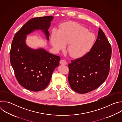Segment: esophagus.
Returning <instances> with one entry per match:
<instances>
[{
    "instance_id": "34e87169",
    "label": "esophagus",
    "mask_w": 122,
    "mask_h": 122,
    "mask_svg": "<svg viewBox=\"0 0 122 122\" xmlns=\"http://www.w3.org/2000/svg\"><path fill=\"white\" fill-rule=\"evenodd\" d=\"M60 64L62 65H66L67 64L66 62L64 60H61L60 61Z\"/></svg>"
}]
</instances>
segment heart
Here are the masks:
<instances>
[{"mask_svg": "<svg viewBox=\"0 0 122 122\" xmlns=\"http://www.w3.org/2000/svg\"><path fill=\"white\" fill-rule=\"evenodd\" d=\"M96 41L95 35L75 22L63 24L57 31L54 30L51 36V45L57 51L64 49L68 44L67 51L74 58H79L87 54Z\"/></svg>", "mask_w": 122, "mask_h": 122, "instance_id": "heart-1", "label": "heart"}]
</instances>
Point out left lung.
<instances>
[{
  "mask_svg": "<svg viewBox=\"0 0 122 122\" xmlns=\"http://www.w3.org/2000/svg\"><path fill=\"white\" fill-rule=\"evenodd\" d=\"M111 55V46L99 28L97 39L91 51L68 64V81L71 89L85 94L98 88L108 76Z\"/></svg>",
  "mask_w": 122,
  "mask_h": 122,
  "instance_id": "8db88e82",
  "label": "left lung"
}]
</instances>
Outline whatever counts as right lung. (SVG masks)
<instances>
[{
  "instance_id": "right-lung-1",
  "label": "right lung",
  "mask_w": 122,
  "mask_h": 122,
  "mask_svg": "<svg viewBox=\"0 0 122 122\" xmlns=\"http://www.w3.org/2000/svg\"><path fill=\"white\" fill-rule=\"evenodd\" d=\"M54 17L47 16L32 18L17 32L12 41L10 62L16 79L25 89L37 92L49 84L54 69L59 66L60 57L44 49H32L26 43L27 35L41 30L49 41L48 29Z\"/></svg>"
}]
</instances>
